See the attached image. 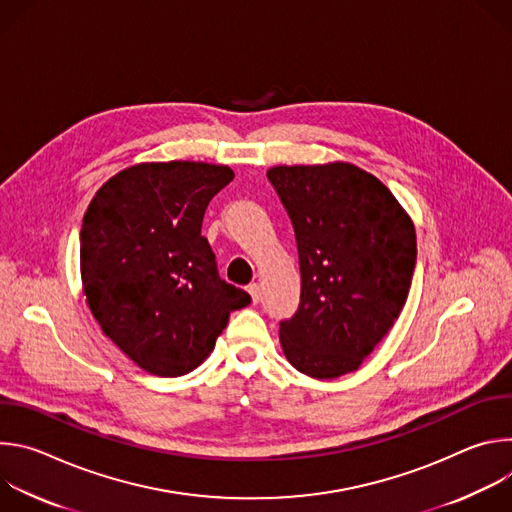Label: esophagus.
Instances as JSON below:
<instances>
[{
    "label": "esophagus",
    "mask_w": 512,
    "mask_h": 512,
    "mask_svg": "<svg viewBox=\"0 0 512 512\" xmlns=\"http://www.w3.org/2000/svg\"><path fill=\"white\" fill-rule=\"evenodd\" d=\"M247 291L251 294V300H253V304H257L259 300H261V287H259V283H251L249 287H247Z\"/></svg>",
    "instance_id": "obj_1"
}]
</instances>
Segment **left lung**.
I'll return each instance as SVG.
<instances>
[{"label":"left lung","instance_id":"8db88e82","mask_svg":"<svg viewBox=\"0 0 512 512\" xmlns=\"http://www.w3.org/2000/svg\"><path fill=\"white\" fill-rule=\"evenodd\" d=\"M267 178L296 231L302 296L279 342L312 379L356 371L399 318L415 269L411 216L373 174L348 162L273 166Z\"/></svg>","mask_w":512,"mask_h":512}]
</instances>
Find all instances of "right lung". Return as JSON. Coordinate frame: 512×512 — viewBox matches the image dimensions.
Returning <instances> with one entry per match:
<instances>
[{
    "label": "right lung",
    "instance_id": "1",
    "mask_svg": "<svg viewBox=\"0 0 512 512\" xmlns=\"http://www.w3.org/2000/svg\"><path fill=\"white\" fill-rule=\"evenodd\" d=\"M235 172L204 162H145L93 196L81 229L91 314L119 350L156 377L194 371L247 291L218 277L200 235L208 202Z\"/></svg>",
    "mask_w": 512,
    "mask_h": 512
}]
</instances>
